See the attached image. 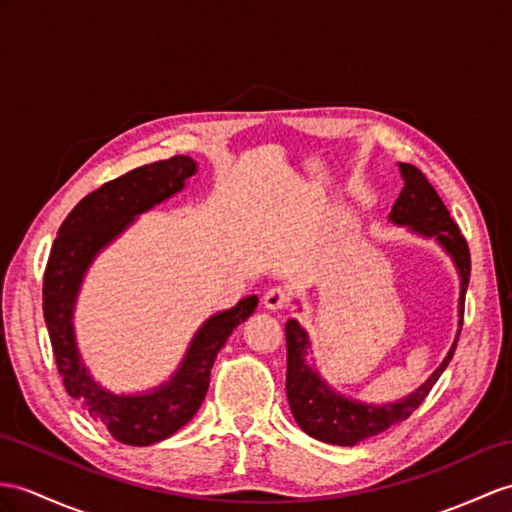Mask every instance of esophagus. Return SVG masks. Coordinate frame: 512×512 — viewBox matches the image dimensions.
<instances>
[{"mask_svg":"<svg viewBox=\"0 0 512 512\" xmlns=\"http://www.w3.org/2000/svg\"><path fill=\"white\" fill-rule=\"evenodd\" d=\"M263 302H265V308H269V310H284L291 304V295L284 289H280V286H273V289H269L265 293Z\"/></svg>","mask_w":512,"mask_h":512,"instance_id":"1","label":"esophagus"}]
</instances>
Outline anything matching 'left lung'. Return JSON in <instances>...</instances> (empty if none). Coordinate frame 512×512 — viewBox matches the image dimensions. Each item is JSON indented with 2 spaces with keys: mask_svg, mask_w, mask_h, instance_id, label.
<instances>
[{
  "mask_svg": "<svg viewBox=\"0 0 512 512\" xmlns=\"http://www.w3.org/2000/svg\"><path fill=\"white\" fill-rule=\"evenodd\" d=\"M400 169L404 176V189L400 197L395 199L391 221L397 226H410V230L423 236H434L445 247V252L452 256L460 273V326H463L465 293L471 271L469 245L428 178L417 167L406 165V162H400ZM456 343L458 339L454 341L441 367L413 395H408L406 400L397 404L369 406L336 395L328 389L326 382H321L317 373L304 363V356L310 347L308 334L299 328L295 319H291L286 323V395H289L291 413L299 428L313 439L332 445H356L358 441L397 426V423H402L415 413L432 391L434 382L441 378L447 363L452 360Z\"/></svg>",
  "mask_w": 512,
  "mask_h": 512,
  "instance_id": "1",
  "label": "left lung"
}]
</instances>
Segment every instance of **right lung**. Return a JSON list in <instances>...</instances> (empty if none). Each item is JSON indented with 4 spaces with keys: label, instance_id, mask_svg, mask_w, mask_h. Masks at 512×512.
Masks as SVG:
<instances>
[{
    "label": "right lung",
    "instance_id": "obj_1",
    "mask_svg": "<svg viewBox=\"0 0 512 512\" xmlns=\"http://www.w3.org/2000/svg\"><path fill=\"white\" fill-rule=\"evenodd\" d=\"M189 156H173L152 165L136 167L121 178L110 180L89 193L62 221L43 276V315L58 373L71 397L126 445H152L169 439L184 423H189L202 406L210 369L217 352L226 345L232 330L243 323L258 306V297L249 295L230 310L210 317L186 352L171 382L145 395H112L86 373L76 339L71 313L80 282L93 256L126 230L136 215L145 213L162 199L178 193L184 180L195 173Z\"/></svg>",
    "mask_w": 512,
    "mask_h": 512
}]
</instances>
